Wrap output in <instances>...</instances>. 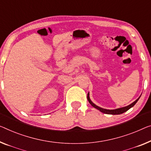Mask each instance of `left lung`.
I'll return each mask as SVG.
<instances>
[{
  "mask_svg": "<svg viewBox=\"0 0 151 151\" xmlns=\"http://www.w3.org/2000/svg\"><path fill=\"white\" fill-rule=\"evenodd\" d=\"M140 96L138 99H137L136 101H134L133 103H132L131 104L128 105V106H125V107H123V108H120V109H114V110H107V109H102V108L99 107V106H98L97 105H96L95 104H93V103L91 102V100H90V98H89V93H87V100H88L89 104H91L92 106L94 107L96 109L99 110V111H100V112H103V113L108 114H122V113H123V112H126L127 111H128V110H129V109H131L132 107H133L136 104V102H138L139 99H140Z\"/></svg>",
  "mask_w": 151,
  "mask_h": 151,
  "instance_id": "8db88e82",
  "label": "left lung"
}]
</instances>
